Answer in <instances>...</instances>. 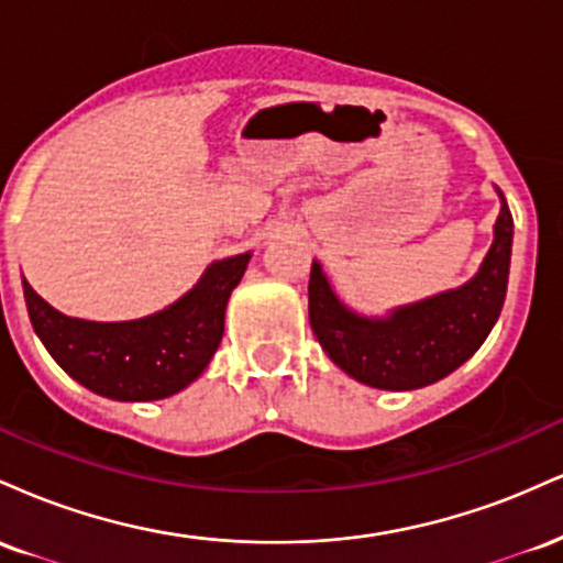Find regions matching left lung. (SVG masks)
<instances>
[{"label": "left lung", "instance_id": "obj_1", "mask_svg": "<svg viewBox=\"0 0 563 563\" xmlns=\"http://www.w3.org/2000/svg\"><path fill=\"white\" fill-rule=\"evenodd\" d=\"M514 219L503 200L495 241L466 286L367 320L335 299L320 264L309 275V325L341 371L376 389H421L463 365L493 331L508 288Z\"/></svg>", "mask_w": 563, "mask_h": 563}]
</instances>
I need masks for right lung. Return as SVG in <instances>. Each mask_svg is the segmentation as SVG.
<instances>
[{"mask_svg":"<svg viewBox=\"0 0 563 563\" xmlns=\"http://www.w3.org/2000/svg\"><path fill=\"white\" fill-rule=\"evenodd\" d=\"M251 254L214 262L190 294L164 312L129 322L66 318L23 280L31 325L55 363L102 397L121 402L164 399L192 384L214 357L224 307Z\"/></svg>","mask_w":563,"mask_h":563,"instance_id":"1","label":"right lung"}]
</instances>
